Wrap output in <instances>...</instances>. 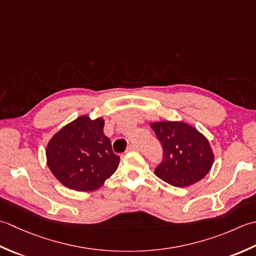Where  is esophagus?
I'll list each match as a JSON object with an SVG mask.
<instances>
[{
    "label": "esophagus",
    "instance_id": "1",
    "mask_svg": "<svg viewBox=\"0 0 256 256\" xmlns=\"http://www.w3.org/2000/svg\"><path fill=\"white\" fill-rule=\"evenodd\" d=\"M128 151H132V150H138V147L136 144H130L129 147L127 148Z\"/></svg>",
    "mask_w": 256,
    "mask_h": 256
}]
</instances>
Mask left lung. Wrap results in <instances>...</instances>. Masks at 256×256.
<instances>
[{
  "label": "left lung",
  "mask_w": 256,
  "mask_h": 256,
  "mask_svg": "<svg viewBox=\"0 0 256 256\" xmlns=\"http://www.w3.org/2000/svg\"><path fill=\"white\" fill-rule=\"evenodd\" d=\"M150 127L162 144L164 158L154 174L174 186H189L210 171L214 154L208 139L182 122H158Z\"/></svg>",
  "instance_id": "1"
}]
</instances>
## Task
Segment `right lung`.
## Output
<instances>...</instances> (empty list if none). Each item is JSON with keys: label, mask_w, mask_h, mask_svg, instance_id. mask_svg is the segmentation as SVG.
Listing matches in <instances>:
<instances>
[{"label": "right lung", "mask_w": 256, "mask_h": 256, "mask_svg": "<svg viewBox=\"0 0 256 256\" xmlns=\"http://www.w3.org/2000/svg\"><path fill=\"white\" fill-rule=\"evenodd\" d=\"M102 118L80 116L50 140L46 159L52 174L66 188L92 191L112 176L119 164L112 142L104 134Z\"/></svg>", "instance_id": "1"}]
</instances>
